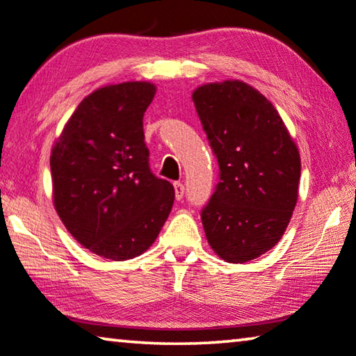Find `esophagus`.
I'll list each match as a JSON object with an SVG mask.
<instances>
[{"mask_svg": "<svg viewBox=\"0 0 356 356\" xmlns=\"http://www.w3.org/2000/svg\"><path fill=\"white\" fill-rule=\"evenodd\" d=\"M174 190H176V200H182L185 195V187L182 182H174Z\"/></svg>", "mask_w": 356, "mask_h": 356, "instance_id": "esophagus-1", "label": "esophagus"}]
</instances>
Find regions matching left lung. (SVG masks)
Here are the masks:
<instances>
[{
  "instance_id": "8db88e82",
  "label": "left lung",
  "mask_w": 356,
  "mask_h": 356,
  "mask_svg": "<svg viewBox=\"0 0 356 356\" xmlns=\"http://www.w3.org/2000/svg\"><path fill=\"white\" fill-rule=\"evenodd\" d=\"M193 103L218 163L216 190L201 209L207 242L225 261H250L289 227L300 152L274 106L244 82L207 83Z\"/></svg>"
}]
</instances>
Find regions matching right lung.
<instances>
[{
    "instance_id": "add662e5",
    "label": "right lung",
    "mask_w": 356,
    "mask_h": 356,
    "mask_svg": "<svg viewBox=\"0 0 356 356\" xmlns=\"http://www.w3.org/2000/svg\"><path fill=\"white\" fill-rule=\"evenodd\" d=\"M149 82L97 90L77 106L50 156L54 204L66 229L99 257L123 261L154 244L174 187L150 171L143 118Z\"/></svg>"
}]
</instances>
